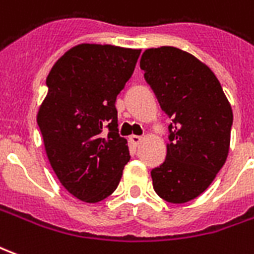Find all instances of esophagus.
<instances>
[{"mask_svg": "<svg viewBox=\"0 0 254 254\" xmlns=\"http://www.w3.org/2000/svg\"><path fill=\"white\" fill-rule=\"evenodd\" d=\"M129 140H130V143L133 144V145H138V143L143 140V137L141 136H136V134H132L130 137H129Z\"/></svg>", "mask_w": 254, "mask_h": 254, "instance_id": "1", "label": "esophagus"}]
</instances>
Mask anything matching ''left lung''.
<instances>
[{"label": "left lung", "mask_w": 254, "mask_h": 254, "mask_svg": "<svg viewBox=\"0 0 254 254\" xmlns=\"http://www.w3.org/2000/svg\"><path fill=\"white\" fill-rule=\"evenodd\" d=\"M140 67L171 118L166 159L151 171L154 189L167 202L190 201L212 184L227 159L231 106L212 70L177 47L145 50Z\"/></svg>", "instance_id": "1"}]
</instances>
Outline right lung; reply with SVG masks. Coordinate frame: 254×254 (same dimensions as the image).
<instances>
[{
    "label": "right lung",
    "mask_w": 254,
    "mask_h": 254,
    "mask_svg": "<svg viewBox=\"0 0 254 254\" xmlns=\"http://www.w3.org/2000/svg\"><path fill=\"white\" fill-rule=\"evenodd\" d=\"M140 53L78 45L54 64L46 78L49 91L38 125L56 176L81 201L110 196L130 159L127 140L118 134L116 100Z\"/></svg>",
    "instance_id": "add662e5"
}]
</instances>
